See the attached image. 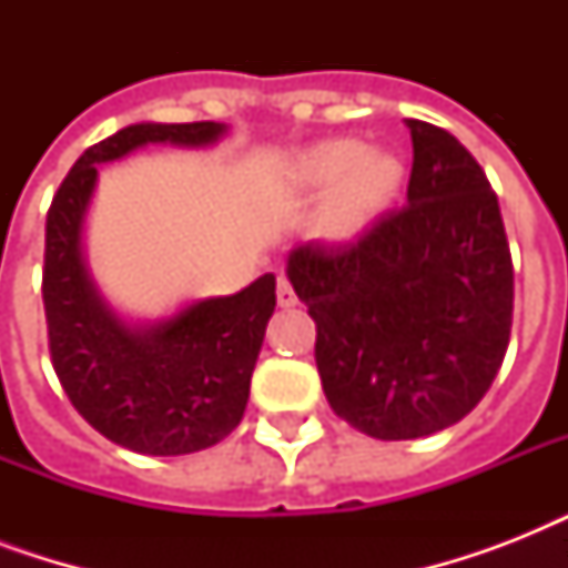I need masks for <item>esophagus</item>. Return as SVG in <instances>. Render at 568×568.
<instances>
[{
  "label": "esophagus",
  "mask_w": 568,
  "mask_h": 568,
  "mask_svg": "<svg viewBox=\"0 0 568 568\" xmlns=\"http://www.w3.org/2000/svg\"><path fill=\"white\" fill-rule=\"evenodd\" d=\"M276 303L285 306V310L297 303V292H294V285L288 276H276Z\"/></svg>",
  "instance_id": "34e87169"
}]
</instances>
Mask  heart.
Instances as JSON below:
<instances>
[{"label": "heart", "mask_w": 568, "mask_h": 568, "mask_svg": "<svg viewBox=\"0 0 568 568\" xmlns=\"http://www.w3.org/2000/svg\"><path fill=\"white\" fill-rule=\"evenodd\" d=\"M297 180L310 191L336 185L327 200V226L338 235H351L395 196L400 164L388 155L365 153L359 141H327L303 155Z\"/></svg>", "instance_id": "obj_1"}]
</instances>
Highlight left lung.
<instances>
[{"instance_id": "left-lung-1", "label": "left lung", "mask_w": 568, "mask_h": 568, "mask_svg": "<svg viewBox=\"0 0 568 568\" xmlns=\"http://www.w3.org/2000/svg\"><path fill=\"white\" fill-rule=\"evenodd\" d=\"M406 129L404 209L347 244L310 241L288 256L333 413L383 442L422 439L471 413L513 327L510 244L484 168L445 129Z\"/></svg>"}]
</instances>
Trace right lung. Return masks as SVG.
Here are the masks:
<instances>
[{
	"mask_svg": "<svg viewBox=\"0 0 568 568\" xmlns=\"http://www.w3.org/2000/svg\"><path fill=\"white\" fill-rule=\"evenodd\" d=\"M223 123H135L88 146L47 212L43 310L49 356L70 404L114 445L150 457L212 448L244 418L250 377L276 306L274 274L230 297L191 303L150 329L102 303L82 262V221L97 164L144 144L203 146Z\"/></svg>",
	"mask_w": 568,
	"mask_h": 568,
	"instance_id": "add662e5",
	"label": "right lung"
}]
</instances>
